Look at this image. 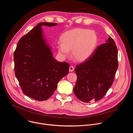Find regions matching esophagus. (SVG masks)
<instances>
[{
	"mask_svg": "<svg viewBox=\"0 0 133 133\" xmlns=\"http://www.w3.org/2000/svg\"><path fill=\"white\" fill-rule=\"evenodd\" d=\"M74 67L73 66H70L69 67V71L70 72H72V71H74Z\"/></svg>",
	"mask_w": 133,
	"mask_h": 133,
	"instance_id": "1",
	"label": "esophagus"
}]
</instances>
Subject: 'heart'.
Instances as JSON below:
<instances>
[{
	"label": "heart",
	"mask_w": 133,
	"mask_h": 133,
	"mask_svg": "<svg viewBox=\"0 0 133 133\" xmlns=\"http://www.w3.org/2000/svg\"><path fill=\"white\" fill-rule=\"evenodd\" d=\"M61 42L57 44L58 54L63 58L70 55L77 62L88 59L96 48L98 37L92 30L85 28H75L65 32L61 36Z\"/></svg>",
	"instance_id": "b5f03b06"
}]
</instances>
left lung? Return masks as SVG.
<instances>
[{"instance_id":"obj_1","label":"left lung","mask_w":133,"mask_h":133,"mask_svg":"<svg viewBox=\"0 0 133 133\" xmlns=\"http://www.w3.org/2000/svg\"><path fill=\"white\" fill-rule=\"evenodd\" d=\"M118 51L109 36L106 43L97 47L93 54L75 69L77 79L73 91L84 103L102 99L111 86L118 68Z\"/></svg>"}]
</instances>
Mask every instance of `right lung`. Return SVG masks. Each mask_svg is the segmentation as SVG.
<instances>
[{"label": "right lung", "instance_id": "obj_1", "mask_svg": "<svg viewBox=\"0 0 133 133\" xmlns=\"http://www.w3.org/2000/svg\"><path fill=\"white\" fill-rule=\"evenodd\" d=\"M57 25L38 24L19 39L14 52L15 73L22 91L37 101L48 99L59 81L68 74L69 64L59 62L53 57L43 33L42 26Z\"/></svg>", "mask_w": 133, "mask_h": 133}]
</instances>
